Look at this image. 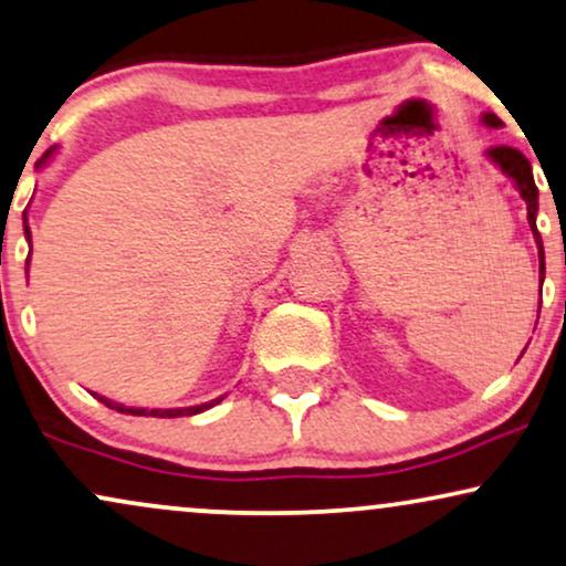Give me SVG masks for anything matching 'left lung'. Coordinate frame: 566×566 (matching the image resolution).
Listing matches in <instances>:
<instances>
[{
    "instance_id": "left-lung-1",
    "label": "left lung",
    "mask_w": 566,
    "mask_h": 566,
    "mask_svg": "<svg viewBox=\"0 0 566 566\" xmlns=\"http://www.w3.org/2000/svg\"><path fill=\"white\" fill-rule=\"evenodd\" d=\"M483 123L489 127H502V119L496 117V114H483ZM489 156L493 161L499 164V167L504 169V175H510L514 182H517V190L520 196L525 198L527 203V221H531V230L535 234V242H538V253H541V284H543V274H546V263H543V240H541V232L538 227H535V213H538V188H535V180H533V167L531 161L522 156V151L512 146H493L489 148Z\"/></svg>"
}]
</instances>
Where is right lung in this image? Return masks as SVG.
Wrapping results in <instances>:
<instances>
[{
    "label": "right lung",
    "mask_w": 566,
    "mask_h": 566,
    "mask_svg": "<svg viewBox=\"0 0 566 566\" xmlns=\"http://www.w3.org/2000/svg\"><path fill=\"white\" fill-rule=\"evenodd\" d=\"M23 221H25V213H23ZM25 238H28V242H31V230H28V227H25ZM96 397H98V395H96ZM98 399H102V402H104L106 407H112V410H117V412H130V415H154V418H180V415H196V412H203V410H209V407H213V405H219V402H221V397H219V399H213V402L196 405V407H180V410H151V412H146V410H143V407H125V405L109 402V399H106V397H98Z\"/></svg>",
    "instance_id": "1"
}]
</instances>
